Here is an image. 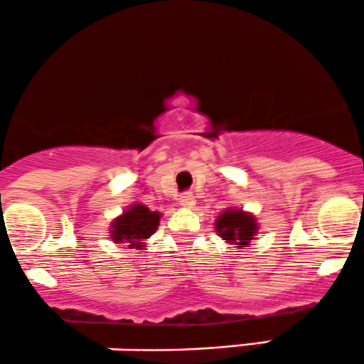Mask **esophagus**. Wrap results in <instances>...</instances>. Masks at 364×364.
I'll return each mask as SVG.
<instances>
[{"label":"esophagus","instance_id":"1","mask_svg":"<svg viewBox=\"0 0 364 364\" xmlns=\"http://www.w3.org/2000/svg\"><path fill=\"white\" fill-rule=\"evenodd\" d=\"M178 200H179V203H181L183 207H188V209H190V207H193V203H195L193 195L188 193V191H186V193H181V195H179Z\"/></svg>","mask_w":364,"mask_h":364}]
</instances>
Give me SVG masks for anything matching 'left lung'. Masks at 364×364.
Segmentation results:
<instances>
[{"label": "left lung", "mask_w": 364, "mask_h": 364, "mask_svg": "<svg viewBox=\"0 0 364 364\" xmlns=\"http://www.w3.org/2000/svg\"><path fill=\"white\" fill-rule=\"evenodd\" d=\"M215 231L228 243L245 247L257 233V225H255L254 215L242 213L240 209H228L221 215H218Z\"/></svg>", "instance_id": "1"}]
</instances>
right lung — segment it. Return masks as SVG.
<instances>
[{
    "label": "right lung",
    "instance_id": "1",
    "mask_svg": "<svg viewBox=\"0 0 364 364\" xmlns=\"http://www.w3.org/2000/svg\"><path fill=\"white\" fill-rule=\"evenodd\" d=\"M161 214L151 213L149 207L134 203L122 215L114 219L110 228V237L115 243H129V249H143L145 240L157 230Z\"/></svg>",
    "mask_w": 364,
    "mask_h": 364
}]
</instances>
